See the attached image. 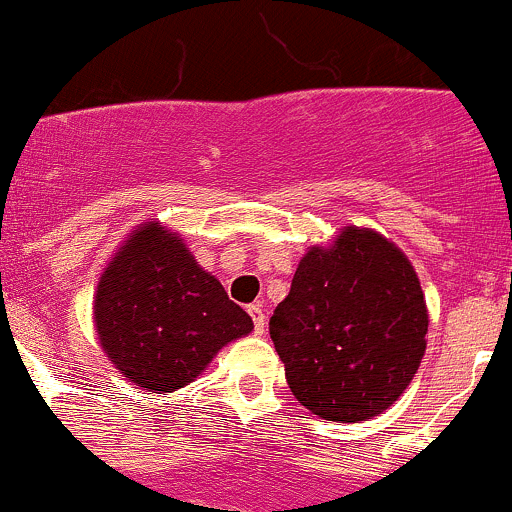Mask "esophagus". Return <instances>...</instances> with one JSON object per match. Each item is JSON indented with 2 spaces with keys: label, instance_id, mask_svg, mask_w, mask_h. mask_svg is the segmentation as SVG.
Wrapping results in <instances>:
<instances>
[{
  "label": "esophagus",
  "instance_id": "34e87169",
  "mask_svg": "<svg viewBox=\"0 0 512 512\" xmlns=\"http://www.w3.org/2000/svg\"><path fill=\"white\" fill-rule=\"evenodd\" d=\"M247 314L252 316V324H255V333H265L267 319H265V311H262L260 304H250L247 306Z\"/></svg>",
  "mask_w": 512,
  "mask_h": 512
}]
</instances>
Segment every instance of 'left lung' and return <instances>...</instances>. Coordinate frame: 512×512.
<instances>
[{
    "instance_id": "obj_1",
    "label": "left lung",
    "mask_w": 512,
    "mask_h": 512,
    "mask_svg": "<svg viewBox=\"0 0 512 512\" xmlns=\"http://www.w3.org/2000/svg\"><path fill=\"white\" fill-rule=\"evenodd\" d=\"M410 260L373 230L311 247L270 319L289 390L319 417L363 422L405 392L427 348Z\"/></svg>"
}]
</instances>
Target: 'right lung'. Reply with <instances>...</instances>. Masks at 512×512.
Returning a JSON list of instances; mask_svg holds the SVG:
<instances>
[{
	"instance_id": "1",
	"label": "right lung",
	"mask_w": 512,
	"mask_h": 512,
	"mask_svg": "<svg viewBox=\"0 0 512 512\" xmlns=\"http://www.w3.org/2000/svg\"><path fill=\"white\" fill-rule=\"evenodd\" d=\"M100 343L129 383L171 392L252 331V319L176 235L149 223L129 235L95 294Z\"/></svg>"
}]
</instances>
